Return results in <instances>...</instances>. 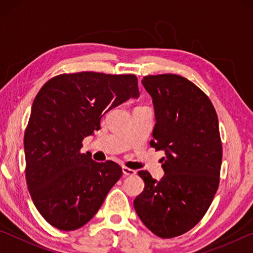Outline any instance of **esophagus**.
Returning a JSON list of instances; mask_svg holds the SVG:
<instances>
[{"mask_svg":"<svg viewBox=\"0 0 253 253\" xmlns=\"http://www.w3.org/2000/svg\"><path fill=\"white\" fill-rule=\"evenodd\" d=\"M123 174L125 175V176H132V175L136 174V170L135 169H131L129 168H126V166H124V168H123Z\"/></svg>","mask_w":253,"mask_h":253,"instance_id":"esophagus-1","label":"esophagus"}]
</instances>
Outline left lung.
<instances>
[{"instance_id": "1", "label": "left lung", "mask_w": 253, "mask_h": 253, "mask_svg": "<svg viewBox=\"0 0 253 253\" xmlns=\"http://www.w3.org/2000/svg\"><path fill=\"white\" fill-rule=\"evenodd\" d=\"M142 84L152 96L156 118L149 144L165 152V175L157 182L139 170L145 187L134 208L157 237H178L199 223L219 187V121L209 97L184 77L146 76Z\"/></svg>"}]
</instances>
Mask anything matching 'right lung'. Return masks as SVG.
<instances>
[{"label": "right lung", "instance_id": "right-lung-1", "mask_svg": "<svg viewBox=\"0 0 253 253\" xmlns=\"http://www.w3.org/2000/svg\"><path fill=\"white\" fill-rule=\"evenodd\" d=\"M139 96L135 75L84 71L55 76L34 98L24 132L25 178L38 211L54 228H81L121 178L117 163L80 152L107 111Z\"/></svg>", "mask_w": 253, "mask_h": 253}]
</instances>
